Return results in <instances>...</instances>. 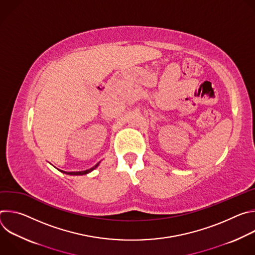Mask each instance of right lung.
Here are the masks:
<instances>
[{
  "label": "right lung",
  "mask_w": 255,
  "mask_h": 255,
  "mask_svg": "<svg viewBox=\"0 0 255 255\" xmlns=\"http://www.w3.org/2000/svg\"><path fill=\"white\" fill-rule=\"evenodd\" d=\"M99 163L100 162H98L95 166H93L92 168H90V169H87V170H83V171H63V170H60L61 172H63V173H66V174H70V175H83V174H87V173H89V172H91L92 170H94L95 168H97L98 167V165H99Z\"/></svg>",
  "instance_id": "add662e5"
}]
</instances>
